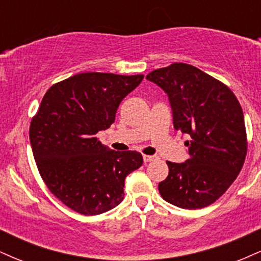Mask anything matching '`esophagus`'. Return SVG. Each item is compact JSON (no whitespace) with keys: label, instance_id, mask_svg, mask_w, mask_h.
Wrapping results in <instances>:
<instances>
[{"label":"esophagus","instance_id":"esophagus-1","mask_svg":"<svg viewBox=\"0 0 261 261\" xmlns=\"http://www.w3.org/2000/svg\"><path fill=\"white\" fill-rule=\"evenodd\" d=\"M154 160H155L154 155L143 154V161H145V163H148V162H152V161H154Z\"/></svg>","mask_w":261,"mask_h":261}]
</instances>
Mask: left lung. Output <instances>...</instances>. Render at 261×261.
Segmentation results:
<instances>
[{
	"instance_id": "1",
	"label": "left lung",
	"mask_w": 261,
	"mask_h": 261,
	"mask_svg": "<svg viewBox=\"0 0 261 261\" xmlns=\"http://www.w3.org/2000/svg\"><path fill=\"white\" fill-rule=\"evenodd\" d=\"M146 79L168 94L174 128L189 139V160L167 162L161 196L181 208L206 207L226 193L244 164L248 141L241 104L224 83L182 62Z\"/></svg>"
}]
</instances>
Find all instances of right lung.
Returning a JSON list of instances; mask_svg holds the SVG:
<instances>
[{
    "mask_svg": "<svg viewBox=\"0 0 261 261\" xmlns=\"http://www.w3.org/2000/svg\"><path fill=\"white\" fill-rule=\"evenodd\" d=\"M143 74L85 72L55 83L33 116L29 139L47 189L86 216L109 211L124 200L125 178L142 154L113 151L95 137L115 121L119 104Z\"/></svg>",
    "mask_w": 261,
    "mask_h": 261,
    "instance_id": "add662e5",
    "label": "right lung"
}]
</instances>
